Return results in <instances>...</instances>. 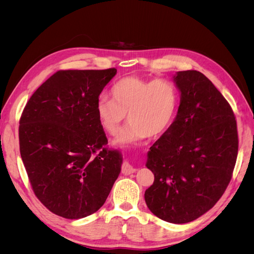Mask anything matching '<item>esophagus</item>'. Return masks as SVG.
Here are the masks:
<instances>
[{
	"instance_id": "esophagus-1",
	"label": "esophagus",
	"mask_w": 254,
	"mask_h": 254,
	"mask_svg": "<svg viewBox=\"0 0 254 254\" xmlns=\"http://www.w3.org/2000/svg\"><path fill=\"white\" fill-rule=\"evenodd\" d=\"M135 172V168L133 166L130 165L129 163H124L122 165V173L125 175H130Z\"/></svg>"
}]
</instances>
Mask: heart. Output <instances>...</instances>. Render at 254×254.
Segmentation results:
<instances>
[{
    "instance_id": "obj_1",
    "label": "heart",
    "mask_w": 254,
    "mask_h": 254,
    "mask_svg": "<svg viewBox=\"0 0 254 254\" xmlns=\"http://www.w3.org/2000/svg\"><path fill=\"white\" fill-rule=\"evenodd\" d=\"M111 99L99 96L95 112L107 133H117L127 114L129 124L115 137L114 143L129 144L143 141L146 136L162 134L170 126L176 111L178 94L166 79L146 80L128 76L110 89Z\"/></svg>"
}]
</instances>
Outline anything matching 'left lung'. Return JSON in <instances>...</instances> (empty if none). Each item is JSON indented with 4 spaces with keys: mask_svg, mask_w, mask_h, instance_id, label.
<instances>
[{
    "mask_svg": "<svg viewBox=\"0 0 254 254\" xmlns=\"http://www.w3.org/2000/svg\"><path fill=\"white\" fill-rule=\"evenodd\" d=\"M176 118L147 153L155 175L145 190L148 209L162 220L187 224L215 205L232 178L238 151L231 106L212 81L195 70L177 72Z\"/></svg>",
    "mask_w": 254,
    "mask_h": 254,
    "instance_id": "1",
    "label": "left lung"
}]
</instances>
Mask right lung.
<instances>
[{
  "label": "right lung",
  "instance_id": "1",
  "mask_svg": "<svg viewBox=\"0 0 254 254\" xmlns=\"http://www.w3.org/2000/svg\"><path fill=\"white\" fill-rule=\"evenodd\" d=\"M117 74L61 70L29 98L19 126L20 153L37 198L67 219L101 209L121 173L119 150L107 147L95 112L103 89Z\"/></svg>",
  "mask_w": 254,
  "mask_h": 254
}]
</instances>
